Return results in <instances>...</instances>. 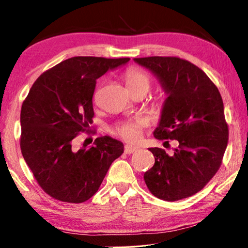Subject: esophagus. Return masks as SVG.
Wrapping results in <instances>:
<instances>
[{"mask_svg": "<svg viewBox=\"0 0 248 248\" xmlns=\"http://www.w3.org/2000/svg\"><path fill=\"white\" fill-rule=\"evenodd\" d=\"M138 149V147H136V146H131V145H126L125 146V149H124V151H125V154H127V155H129V154H133V153H135V151H137Z\"/></svg>", "mask_w": 248, "mask_h": 248, "instance_id": "1", "label": "esophagus"}]
</instances>
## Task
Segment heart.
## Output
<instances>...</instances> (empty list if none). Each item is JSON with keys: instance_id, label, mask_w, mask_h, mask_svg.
Wrapping results in <instances>:
<instances>
[{"instance_id": "1", "label": "heart", "mask_w": 248, "mask_h": 248, "mask_svg": "<svg viewBox=\"0 0 248 248\" xmlns=\"http://www.w3.org/2000/svg\"><path fill=\"white\" fill-rule=\"evenodd\" d=\"M126 84L129 90L145 89L148 93L151 81L149 76L145 72L140 71V69L133 68L129 69L126 74ZM146 124L147 122L144 119H136L135 121L125 122L115 129V133L122 138H124L125 140L136 142L140 140L141 128L146 126Z\"/></svg>"}]
</instances>
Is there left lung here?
<instances>
[{
	"instance_id": "1",
	"label": "left lung",
	"mask_w": 248,
	"mask_h": 248,
	"mask_svg": "<svg viewBox=\"0 0 248 248\" xmlns=\"http://www.w3.org/2000/svg\"><path fill=\"white\" fill-rule=\"evenodd\" d=\"M134 61L154 74L167 94L155 137L179 141L172 155L161 148L149 149L155 164L145 173L146 185L162 201L187 198L212 179L227 149L222 98L209 77L188 61L173 56Z\"/></svg>"
}]
</instances>
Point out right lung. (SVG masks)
I'll use <instances>...</instances> for the list:
<instances>
[{
    "label": "right lung",
    "instance_id": "right-lung-1",
    "mask_svg": "<svg viewBox=\"0 0 248 248\" xmlns=\"http://www.w3.org/2000/svg\"><path fill=\"white\" fill-rule=\"evenodd\" d=\"M128 58L75 56L40 75L21 106L20 149L42 189L61 202L80 203L97 193L108 168L124 153L110 136L76 148L79 132L93 123L95 82Z\"/></svg>",
    "mask_w": 248,
    "mask_h": 248
}]
</instances>
